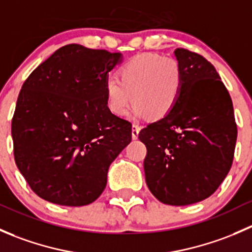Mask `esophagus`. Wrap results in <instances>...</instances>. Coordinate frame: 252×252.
Listing matches in <instances>:
<instances>
[{
  "label": "esophagus",
  "instance_id": "1",
  "mask_svg": "<svg viewBox=\"0 0 252 252\" xmlns=\"http://www.w3.org/2000/svg\"><path fill=\"white\" fill-rule=\"evenodd\" d=\"M139 131H140V126H136V124H133V126H131V138H133L134 140L138 139Z\"/></svg>",
  "mask_w": 252,
  "mask_h": 252
}]
</instances>
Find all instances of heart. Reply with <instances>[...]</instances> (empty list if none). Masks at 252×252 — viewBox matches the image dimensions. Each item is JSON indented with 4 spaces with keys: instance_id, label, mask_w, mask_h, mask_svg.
<instances>
[{
    "instance_id": "obj_1",
    "label": "heart",
    "mask_w": 252,
    "mask_h": 252,
    "mask_svg": "<svg viewBox=\"0 0 252 252\" xmlns=\"http://www.w3.org/2000/svg\"><path fill=\"white\" fill-rule=\"evenodd\" d=\"M182 88V70L177 61L144 53L124 63L118 69V79L108 78L103 93L113 116H126L133 102L134 118L147 116L158 121L173 111Z\"/></svg>"
}]
</instances>
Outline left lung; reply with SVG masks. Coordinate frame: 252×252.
Instances as JSON below:
<instances>
[{
    "instance_id": "1",
    "label": "left lung",
    "mask_w": 252,
    "mask_h": 252,
    "mask_svg": "<svg viewBox=\"0 0 252 252\" xmlns=\"http://www.w3.org/2000/svg\"><path fill=\"white\" fill-rule=\"evenodd\" d=\"M183 88L173 111L139 133L147 149L146 184L157 200L185 206L207 199L229 172L236 124L232 98L216 68L197 53L174 51Z\"/></svg>"
}]
</instances>
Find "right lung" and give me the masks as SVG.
Returning a JSON list of instances; mask_svg holds the SVG:
<instances>
[{
    "instance_id": "right-lung-1",
    "label": "right lung",
    "mask_w": 252,
    "mask_h": 252,
    "mask_svg": "<svg viewBox=\"0 0 252 252\" xmlns=\"http://www.w3.org/2000/svg\"><path fill=\"white\" fill-rule=\"evenodd\" d=\"M122 53L70 44L24 81L12 119L14 159L32 191L84 206L107 184L111 163L131 141V124L106 106L103 85Z\"/></svg>"
}]
</instances>
